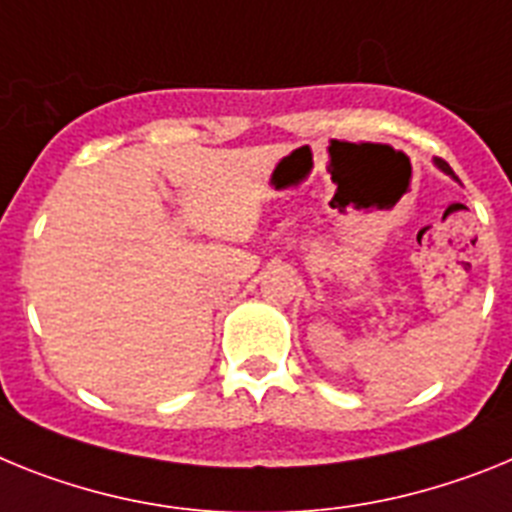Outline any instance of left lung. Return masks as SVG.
I'll use <instances>...</instances> for the list:
<instances>
[{
	"instance_id": "left-lung-1",
	"label": "left lung",
	"mask_w": 512,
	"mask_h": 512,
	"mask_svg": "<svg viewBox=\"0 0 512 512\" xmlns=\"http://www.w3.org/2000/svg\"><path fill=\"white\" fill-rule=\"evenodd\" d=\"M435 164H438V167H441V170H443V172H446V175L456 177V175H453V170H451V167H448V164H446V162H443V159H435Z\"/></svg>"
}]
</instances>
